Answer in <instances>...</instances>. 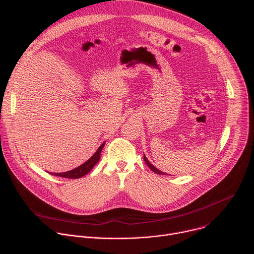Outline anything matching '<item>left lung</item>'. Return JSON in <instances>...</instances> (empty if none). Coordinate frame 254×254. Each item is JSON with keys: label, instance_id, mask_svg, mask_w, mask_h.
Segmentation results:
<instances>
[{"label": "left lung", "instance_id": "1", "mask_svg": "<svg viewBox=\"0 0 254 254\" xmlns=\"http://www.w3.org/2000/svg\"><path fill=\"white\" fill-rule=\"evenodd\" d=\"M143 161L146 162V164L148 165V167L154 172V173H156V174H159V175H169V174H166V173H164V172H162V171H160V170H158L156 167H154L150 162H149V160L146 158V156L143 155Z\"/></svg>", "mask_w": 254, "mask_h": 254}]
</instances>
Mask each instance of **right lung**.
<instances>
[{"mask_svg":"<svg viewBox=\"0 0 254 254\" xmlns=\"http://www.w3.org/2000/svg\"><path fill=\"white\" fill-rule=\"evenodd\" d=\"M104 143L105 142H103L101 146L97 149L95 154L88 161H86L84 164H82L81 166H79V167H77V168H75L73 170H71V171H68V172H64V173H50V174H52L54 176L62 177V178H67V179H78V178H81V177L85 176L86 174H88L92 170V168L99 161L100 153H101V150L104 147Z\"/></svg>","mask_w":254,"mask_h":254,"instance_id":"1","label":"right lung"}]
</instances>
